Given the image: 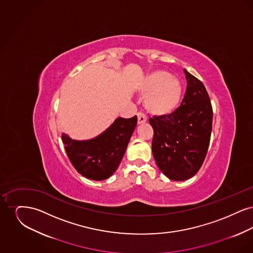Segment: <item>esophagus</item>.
Masks as SVG:
<instances>
[{
  "label": "esophagus",
  "instance_id": "1",
  "mask_svg": "<svg viewBox=\"0 0 253 253\" xmlns=\"http://www.w3.org/2000/svg\"><path fill=\"white\" fill-rule=\"evenodd\" d=\"M147 121V118H146V116H145L143 113H138L137 114V123L138 124H143Z\"/></svg>",
  "mask_w": 253,
  "mask_h": 253
}]
</instances>
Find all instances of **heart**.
<instances>
[{"mask_svg":"<svg viewBox=\"0 0 253 253\" xmlns=\"http://www.w3.org/2000/svg\"><path fill=\"white\" fill-rule=\"evenodd\" d=\"M138 89L142 95H146L144 107L152 115H171L180 104L181 83L167 71L156 70L148 74Z\"/></svg>","mask_w":253,"mask_h":253,"instance_id":"heart-1","label":"heart"}]
</instances>
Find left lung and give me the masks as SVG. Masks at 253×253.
<instances>
[{
    "label": "left lung",
    "instance_id": "obj_1",
    "mask_svg": "<svg viewBox=\"0 0 253 253\" xmlns=\"http://www.w3.org/2000/svg\"><path fill=\"white\" fill-rule=\"evenodd\" d=\"M187 89L174 113L150 119L152 150L157 167L174 181L193 177L201 168L210 145L212 107L204 84L184 69Z\"/></svg>",
    "mask_w": 253,
    "mask_h": 253
}]
</instances>
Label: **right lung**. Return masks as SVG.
Segmentation results:
<instances>
[{
    "instance_id": "add662e5",
    "label": "right lung",
    "mask_w": 253,
    "mask_h": 253,
    "mask_svg": "<svg viewBox=\"0 0 253 253\" xmlns=\"http://www.w3.org/2000/svg\"><path fill=\"white\" fill-rule=\"evenodd\" d=\"M136 123V116L118 118L104 132L87 140H75L62 133L64 149L74 168L91 180L109 178L119 168Z\"/></svg>"
}]
</instances>
